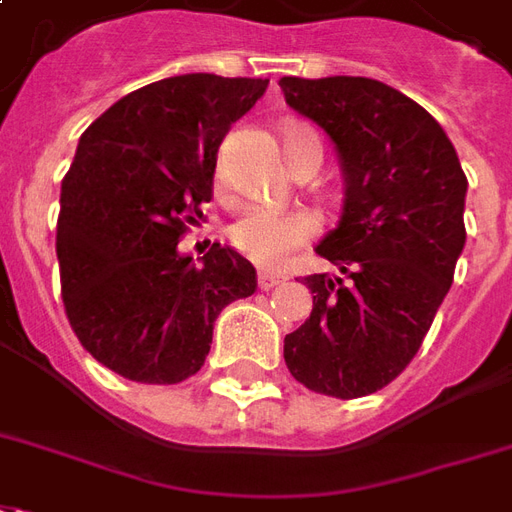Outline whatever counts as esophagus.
I'll return each instance as SVG.
<instances>
[{"instance_id": "obj_1", "label": "esophagus", "mask_w": 512, "mask_h": 512, "mask_svg": "<svg viewBox=\"0 0 512 512\" xmlns=\"http://www.w3.org/2000/svg\"><path fill=\"white\" fill-rule=\"evenodd\" d=\"M280 283H283V275H275V272H259L261 291H270V288L280 286Z\"/></svg>"}]
</instances>
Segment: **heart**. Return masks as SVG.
Returning a JSON list of instances; mask_svg holds the SVG:
<instances>
[{"mask_svg": "<svg viewBox=\"0 0 512 512\" xmlns=\"http://www.w3.org/2000/svg\"><path fill=\"white\" fill-rule=\"evenodd\" d=\"M307 129H291L286 134V156ZM226 183L224 167L218 169V186ZM318 234V221L307 210H278V207H245L229 226V240L237 251L259 267H278L291 253L307 245Z\"/></svg>", "mask_w": 512, "mask_h": 512, "instance_id": "heart-1", "label": "heart"}]
</instances>
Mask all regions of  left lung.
<instances>
[{
  "instance_id": "left-lung-1",
  "label": "left lung",
  "mask_w": 512,
  "mask_h": 512,
  "mask_svg": "<svg viewBox=\"0 0 512 512\" xmlns=\"http://www.w3.org/2000/svg\"><path fill=\"white\" fill-rule=\"evenodd\" d=\"M288 107L332 137L345 175L337 229L315 253L345 275H307L313 310L283 356L315 394H375L413 361L453 283L467 178L443 126L372 78H280Z\"/></svg>"
}]
</instances>
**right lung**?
Wrapping results in <instances>:
<instances>
[{"mask_svg":"<svg viewBox=\"0 0 512 512\" xmlns=\"http://www.w3.org/2000/svg\"><path fill=\"white\" fill-rule=\"evenodd\" d=\"M267 83L210 72L156 80L80 137L61 180V299L80 345L121 378L197 375L215 318L256 291V270L237 251L213 242L194 264L178 242L213 199L218 145Z\"/></svg>","mask_w":512,"mask_h":512,"instance_id":"right-lung-1","label":"right lung"}]
</instances>
